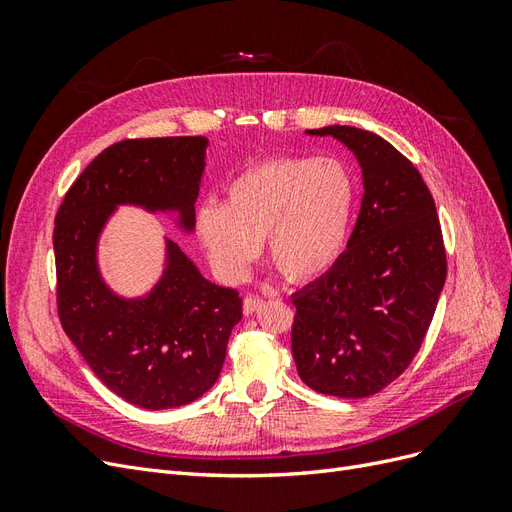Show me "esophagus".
Segmentation results:
<instances>
[{"mask_svg": "<svg viewBox=\"0 0 512 512\" xmlns=\"http://www.w3.org/2000/svg\"><path fill=\"white\" fill-rule=\"evenodd\" d=\"M265 303V299H260V297H256V294H247V297L243 299V314H254L256 309Z\"/></svg>", "mask_w": 512, "mask_h": 512, "instance_id": "obj_1", "label": "esophagus"}]
</instances>
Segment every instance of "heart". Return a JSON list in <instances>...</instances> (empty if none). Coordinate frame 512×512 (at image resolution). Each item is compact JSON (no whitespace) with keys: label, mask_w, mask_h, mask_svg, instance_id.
I'll return each instance as SVG.
<instances>
[{"label":"heart","mask_w":512,"mask_h":512,"mask_svg":"<svg viewBox=\"0 0 512 512\" xmlns=\"http://www.w3.org/2000/svg\"><path fill=\"white\" fill-rule=\"evenodd\" d=\"M354 179L333 158L280 156L245 168L226 185V205L196 211V235L226 282H243L267 237L273 265L312 280L342 256L354 211Z\"/></svg>","instance_id":"obj_1"}]
</instances>
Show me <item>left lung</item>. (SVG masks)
<instances>
[{"label":"left lung","instance_id":"left-lung-1","mask_svg":"<svg viewBox=\"0 0 512 512\" xmlns=\"http://www.w3.org/2000/svg\"><path fill=\"white\" fill-rule=\"evenodd\" d=\"M335 136L363 168V203L348 250L292 294V356L322 395L361 399L397 380L421 348L446 280L436 203L414 164L378 134L352 126Z\"/></svg>","mask_w":512,"mask_h":512}]
</instances>
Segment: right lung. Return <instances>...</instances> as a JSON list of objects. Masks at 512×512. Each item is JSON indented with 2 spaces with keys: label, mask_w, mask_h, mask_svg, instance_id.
Listing matches in <instances>:
<instances>
[{
  "label": "right lung",
  "mask_w": 512,
  "mask_h": 512,
  "mask_svg": "<svg viewBox=\"0 0 512 512\" xmlns=\"http://www.w3.org/2000/svg\"><path fill=\"white\" fill-rule=\"evenodd\" d=\"M207 138H128L106 147L64 196L53 230L57 314L91 371L145 410L179 408L218 380L241 299L198 273L166 239V271L147 297L121 299L96 265L100 230L117 205L179 211L192 230Z\"/></svg>",
  "instance_id": "right-lung-1"
}]
</instances>
